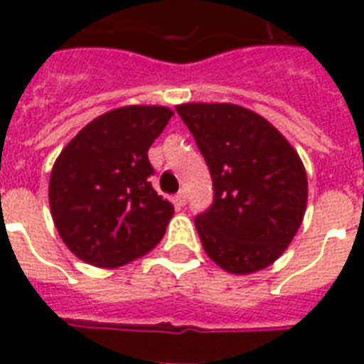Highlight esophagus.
Segmentation results:
<instances>
[{"instance_id":"obj_1","label":"esophagus","mask_w":364,"mask_h":364,"mask_svg":"<svg viewBox=\"0 0 364 364\" xmlns=\"http://www.w3.org/2000/svg\"><path fill=\"white\" fill-rule=\"evenodd\" d=\"M175 203H177V206H185V203H187V193H185V191H179V193L175 195Z\"/></svg>"}]
</instances>
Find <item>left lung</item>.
I'll return each instance as SVG.
<instances>
[{
	"instance_id": "obj_1",
	"label": "left lung",
	"mask_w": 364,
	"mask_h": 364,
	"mask_svg": "<svg viewBox=\"0 0 364 364\" xmlns=\"http://www.w3.org/2000/svg\"><path fill=\"white\" fill-rule=\"evenodd\" d=\"M175 109L213 175L214 203L195 220L206 255L232 274L273 265L306 213L308 177L298 151L267 119L242 105Z\"/></svg>"
}]
</instances>
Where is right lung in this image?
<instances>
[{"label": "right lung", "mask_w": 364, "mask_h": 364, "mask_svg": "<svg viewBox=\"0 0 364 364\" xmlns=\"http://www.w3.org/2000/svg\"><path fill=\"white\" fill-rule=\"evenodd\" d=\"M171 117L161 105L119 107L85 124L60 151L48 203L75 257L114 269L159 244L173 205L151 187L148 150Z\"/></svg>", "instance_id": "right-lung-1"}]
</instances>
